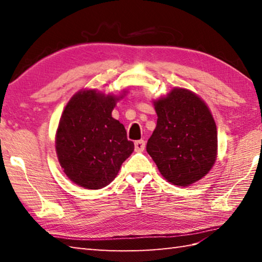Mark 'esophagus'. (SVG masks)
<instances>
[{
	"instance_id": "34e87169",
	"label": "esophagus",
	"mask_w": 262,
	"mask_h": 262,
	"mask_svg": "<svg viewBox=\"0 0 262 262\" xmlns=\"http://www.w3.org/2000/svg\"><path fill=\"white\" fill-rule=\"evenodd\" d=\"M134 144H135V151H137V152L143 151L144 148H145V142H144L143 140H139V141H136Z\"/></svg>"
}]
</instances>
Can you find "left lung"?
Returning a JSON list of instances; mask_svg holds the SVG:
<instances>
[{
  "instance_id": "left-lung-1",
  "label": "left lung",
  "mask_w": 262,
  "mask_h": 262,
  "mask_svg": "<svg viewBox=\"0 0 262 262\" xmlns=\"http://www.w3.org/2000/svg\"><path fill=\"white\" fill-rule=\"evenodd\" d=\"M154 106L158 119L148 154L168 183L183 187L196 183L217 157V129L209 107L183 88L172 89Z\"/></svg>"
}]
</instances>
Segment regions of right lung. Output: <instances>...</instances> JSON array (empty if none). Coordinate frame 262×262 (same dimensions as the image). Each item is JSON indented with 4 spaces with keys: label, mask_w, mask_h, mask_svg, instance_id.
<instances>
[{
    "label": "right lung",
    "mask_w": 262,
    "mask_h": 262,
    "mask_svg": "<svg viewBox=\"0 0 262 262\" xmlns=\"http://www.w3.org/2000/svg\"><path fill=\"white\" fill-rule=\"evenodd\" d=\"M122 97L90 89L78 91L66 105L56 130V155L66 176L81 187L107 186L134 151L125 127L112 117Z\"/></svg>",
    "instance_id": "1"
}]
</instances>
